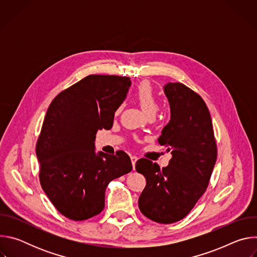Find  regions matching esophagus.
<instances>
[{"label":"esophagus","mask_w":257,"mask_h":257,"mask_svg":"<svg viewBox=\"0 0 257 257\" xmlns=\"http://www.w3.org/2000/svg\"><path fill=\"white\" fill-rule=\"evenodd\" d=\"M137 160H138V158H137L136 156H131V162H132V166H133V169L135 168V164H136Z\"/></svg>","instance_id":"34e87169"}]
</instances>
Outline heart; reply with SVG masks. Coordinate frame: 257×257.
Masks as SVG:
<instances>
[{"label":"heart","mask_w":257,"mask_h":257,"mask_svg":"<svg viewBox=\"0 0 257 257\" xmlns=\"http://www.w3.org/2000/svg\"><path fill=\"white\" fill-rule=\"evenodd\" d=\"M133 95L145 114L149 116L155 115L159 108V104L155 89L149 82L139 83L136 86Z\"/></svg>","instance_id":"obj_1"}]
</instances>
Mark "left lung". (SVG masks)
I'll list each match as a JSON object with an SVG mask.
<instances>
[{"label": "left lung", "instance_id": "obj_1", "mask_svg": "<svg viewBox=\"0 0 257 257\" xmlns=\"http://www.w3.org/2000/svg\"><path fill=\"white\" fill-rule=\"evenodd\" d=\"M171 107V120L159 143L172 159L160 169L148 159L136 162V171L146 179L138 199L140 211L160 224L184 218L205 192L216 161L212 122L202 97L179 82L164 87Z\"/></svg>", "mask_w": 257, "mask_h": 257}]
</instances>
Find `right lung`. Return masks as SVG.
Listing matches in <instances>:
<instances>
[{
	"label": "right lung",
	"instance_id": "right-lung-1",
	"mask_svg": "<svg viewBox=\"0 0 257 257\" xmlns=\"http://www.w3.org/2000/svg\"><path fill=\"white\" fill-rule=\"evenodd\" d=\"M131 81L116 75H88L51 102L36 142L40 182L64 216L84 221L100 213L112 180L132 170L130 157L94 152L97 130L111 129Z\"/></svg>",
	"mask_w": 257,
	"mask_h": 257
}]
</instances>
